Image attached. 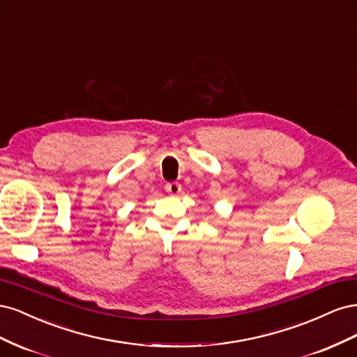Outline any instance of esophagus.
<instances>
[{
	"instance_id": "obj_1",
	"label": "esophagus",
	"mask_w": 357,
	"mask_h": 357,
	"mask_svg": "<svg viewBox=\"0 0 357 357\" xmlns=\"http://www.w3.org/2000/svg\"><path fill=\"white\" fill-rule=\"evenodd\" d=\"M165 190L169 193V195H178L181 192V185L177 181H171L165 185Z\"/></svg>"
}]
</instances>
